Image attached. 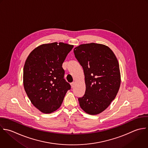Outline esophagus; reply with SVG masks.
Masks as SVG:
<instances>
[{"mask_svg": "<svg viewBox=\"0 0 148 148\" xmlns=\"http://www.w3.org/2000/svg\"><path fill=\"white\" fill-rule=\"evenodd\" d=\"M74 85H75V82H73L72 83H71V88H74Z\"/></svg>", "mask_w": 148, "mask_h": 148, "instance_id": "34e87169", "label": "esophagus"}]
</instances>
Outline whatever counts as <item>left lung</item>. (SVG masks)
Listing matches in <instances>:
<instances>
[{"mask_svg": "<svg viewBox=\"0 0 148 148\" xmlns=\"http://www.w3.org/2000/svg\"><path fill=\"white\" fill-rule=\"evenodd\" d=\"M75 58L82 66L86 90L78 98L81 108L87 114L97 115L112 101L120 88L118 61L107 46L94 42L81 44L74 49Z\"/></svg>", "mask_w": 148, "mask_h": 148, "instance_id": "left-lung-1", "label": "left lung"}]
</instances>
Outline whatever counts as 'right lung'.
Here are the masks:
<instances>
[{
    "instance_id": "add662e5",
    "label": "right lung",
    "mask_w": 148,
    "mask_h": 148,
    "mask_svg": "<svg viewBox=\"0 0 148 148\" xmlns=\"http://www.w3.org/2000/svg\"><path fill=\"white\" fill-rule=\"evenodd\" d=\"M73 47L56 42L42 44L33 49L26 60L25 90L33 105L44 114L57 110L71 89L64 78L62 64Z\"/></svg>"
}]
</instances>
